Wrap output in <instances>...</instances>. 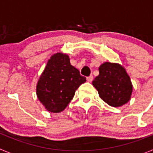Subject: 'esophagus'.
Wrapping results in <instances>:
<instances>
[{
    "label": "esophagus",
    "instance_id": "1",
    "mask_svg": "<svg viewBox=\"0 0 153 153\" xmlns=\"http://www.w3.org/2000/svg\"><path fill=\"white\" fill-rule=\"evenodd\" d=\"M93 76H88V77L86 78V80L88 81V82H92V81H93Z\"/></svg>",
    "mask_w": 153,
    "mask_h": 153
}]
</instances>
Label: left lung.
<instances>
[{"instance_id":"1","label":"left lung","mask_w":153,"mask_h":153,"mask_svg":"<svg viewBox=\"0 0 153 153\" xmlns=\"http://www.w3.org/2000/svg\"><path fill=\"white\" fill-rule=\"evenodd\" d=\"M99 73L92 83L104 102L113 107H120L130 100L132 84L122 65L105 62L99 67Z\"/></svg>"}]
</instances>
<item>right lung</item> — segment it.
I'll return each mask as SVG.
<instances>
[{
    "label": "right lung",
    "instance_id": "obj_1",
    "mask_svg": "<svg viewBox=\"0 0 153 153\" xmlns=\"http://www.w3.org/2000/svg\"><path fill=\"white\" fill-rule=\"evenodd\" d=\"M86 82V77L70 64L66 53H56L48 60L36 83L38 98L47 111L60 113L72 100L76 90Z\"/></svg>",
    "mask_w": 153,
    "mask_h": 153
}]
</instances>
